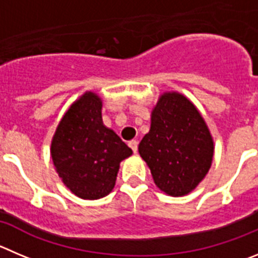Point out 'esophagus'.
I'll use <instances>...</instances> for the list:
<instances>
[{"mask_svg":"<svg viewBox=\"0 0 258 258\" xmlns=\"http://www.w3.org/2000/svg\"><path fill=\"white\" fill-rule=\"evenodd\" d=\"M128 146L132 149V151H134V153H137V148H139V143H137L136 140H131V141H130Z\"/></svg>","mask_w":258,"mask_h":258,"instance_id":"1","label":"esophagus"}]
</instances>
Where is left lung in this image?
I'll list each match as a JSON object with an SVG mask.
<instances>
[{
  "instance_id": "left-lung-1",
  "label": "left lung",
  "mask_w": 258,
  "mask_h": 258,
  "mask_svg": "<svg viewBox=\"0 0 258 258\" xmlns=\"http://www.w3.org/2000/svg\"><path fill=\"white\" fill-rule=\"evenodd\" d=\"M154 182L170 196L189 194L210 169L214 143L204 118L186 96L165 93L139 145Z\"/></svg>"
}]
</instances>
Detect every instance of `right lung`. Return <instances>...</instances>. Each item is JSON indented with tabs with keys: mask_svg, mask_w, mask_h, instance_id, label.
Masks as SVG:
<instances>
[{
	"mask_svg": "<svg viewBox=\"0 0 258 258\" xmlns=\"http://www.w3.org/2000/svg\"><path fill=\"white\" fill-rule=\"evenodd\" d=\"M62 182L76 196L98 200L113 189L119 163L132 150L102 121V100L86 93L70 107L50 146Z\"/></svg>",
	"mask_w": 258,
	"mask_h": 258,
	"instance_id": "1",
	"label": "right lung"
}]
</instances>
